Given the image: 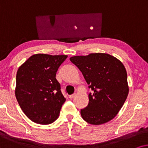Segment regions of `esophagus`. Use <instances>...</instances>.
<instances>
[{
  "label": "esophagus",
  "mask_w": 148,
  "mask_h": 148,
  "mask_svg": "<svg viewBox=\"0 0 148 148\" xmlns=\"http://www.w3.org/2000/svg\"><path fill=\"white\" fill-rule=\"evenodd\" d=\"M76 95V93H74L72 95H69V98H70V99H72V98H74L75 96Z\"/></svg>",
  "instance_id": "34e87169"
}]
</instances>
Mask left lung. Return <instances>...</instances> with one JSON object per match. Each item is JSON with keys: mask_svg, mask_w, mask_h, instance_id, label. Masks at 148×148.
I'll use <instances>...</instances> for the list:
<instances>
[{"mask_svg": "<svg viewBox=\"0 0 148 148\" xmlns=\"http://www.w3.org/2000/svg\"><path fill=\"white\" fill-rule=\"evenodd\" d=\"M70 60L78 67L91 88L88 106L80 110L86 123L102 125L113 119L129 94L127 74L121 61L107 53L74 56Z\"/></svg>", "mask_w": 148, "mask_h": 148, "instance_id": "8db88e82", "label": "left lung"}]
</instances>
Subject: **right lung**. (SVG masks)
<instances>
[{
  "instance_id": "add662e5",
  "label": "right lung",
  "mask_w": 148,
  "mask_h": 148,
  "mask_svg": "<svg viewBox=\"0 0 148 148\" xmlns=\"http://www.w3.org/2000/svg\"><path fill=\"white\" fill-rule=\"evenodd\" d=\"M67 58L35 54L17 70L15 97L23 113L34 123L49 125L58 118L66 98L56 76Z\"/></svg>"
}]
</instances>
